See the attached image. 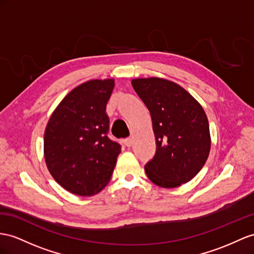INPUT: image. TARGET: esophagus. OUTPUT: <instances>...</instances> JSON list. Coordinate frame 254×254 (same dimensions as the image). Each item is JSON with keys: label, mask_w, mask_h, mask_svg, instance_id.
<instances>
[{"label": "esophagus", "mask_w": 254, "mask_h": 254, "mask_svg": "<svg viewBox=\"0 0 254 254\" xmlns=\"http://www.w3.org/2000/svg\"><path fill=\"white\" fill-rule=\"evenodd\" d=\"M132 144H133V141H132L131 138H127V139L125 140V145H126L127 147H131Z\"/></svg>", "instance_id": "1"}]
</instances>
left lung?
<instances>
[{
    "label": "left lung",
    "instance_id": "1",
    "mask_svg": "<svg viewBox=\"0 0 254 254\" xmlns=\"http://www.w3.org/2000/svg\"><path fill=\"white\" fill-rule=\"evenodd\" d=\"M132 86L150 112L157 141L154 157L145 165L148 178L167 189L189 183L210 151L203 107L178 83L164 78H136Z\"/></svg>",
    "mask_w": 254,
    "mask_h": 254
}]
</instances>
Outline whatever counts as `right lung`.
Masks as SVG:
<instances>
[{"label": "right lung", "instance_id": "1", "mask_svg": "<svg viewBox=\"0 0 254 254\" xmlns=\"http://www.w3.org/2000/svg\"><path fill=\"white\" fill-rule=\"evenodd\" d=\"M115 79L83 82L65 95L54 110L44 135V157L51 176L80 196L101 192L112 178L121 152L107 136L106 105Z\"/></svg>", "mask_w": 254, "mask_h": 254}]
</instances>
